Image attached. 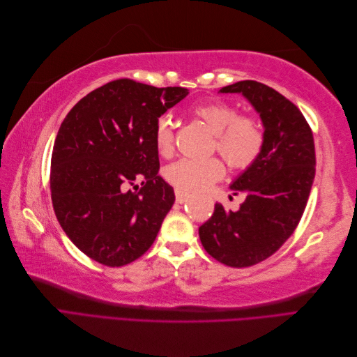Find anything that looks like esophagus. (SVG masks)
Masks as SVG:
<instances>
[{
	"mask_svg": "<svg viewBox=\"0 0 357 357\" xmlns=\"http://www.w3.org/2000/svg\"><path fill=\"white\" fill-rule=\"evenodd\" d=\"M190 198V195L188 192H185V190H181V189H176V201L178 202V204H183V202H186L188 199Z\"/></svg>",
	"mask_w": 357,
	"mask_h": 357,
	"instance_id": "esophagus-1",
	"label": "esophagus"
}]
</instances>
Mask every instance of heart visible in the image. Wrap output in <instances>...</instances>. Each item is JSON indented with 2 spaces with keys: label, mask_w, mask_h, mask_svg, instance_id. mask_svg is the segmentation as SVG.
<instances>
[{
  "label": "heart",
  "mask_w": 357,
  "mask_h": 357,
  "mask_svg": "<svg viewBox=\"0 0 357 357\" xmlns=\"http://www.w3.org/2000/svg\"><path fill=\"white\" fill-rule=\"evenodd\" d=\"M192 113L214 134L213 149L225 158L234 169H247L261 158L265 146V129L255 116L240 114L236 107L223 101H205L192 109ZM155 146L164 158L174 149V132L168 116H160L155 126ZM225 176V164L218 156L204 159L183 158L165 168V178L177 189L197 192Z\"/></svg>",
  "instance_id": "obj_1"
}]
</instances>
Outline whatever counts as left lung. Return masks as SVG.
Masks as SVG:
<instances>
[{
	"label": "left lung",
	"instance_id": "obj_1",
	"mask_svg": "<svg viewBox=\"0 0 357 357\" xmlns=\"http://www.w3.org/2000/svg\"><path fill=\"white\" fill-rule=\"evenodd\" d=\"M220 92L245 96L262 119L266 139L256 164L231 185L234 195H245L240 210L215 204L199 238L215 261L245 268L274 255L296 229L316 174L314 139L298 107L269 86L243 80Z\"/></svg>",
	"mask_w": 357,
	"mask_h": 357
}]
</instances>
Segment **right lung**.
Wrapping results in <instances>:
<instances>
[{
	"label": "right lung",
	"mask_w": 357,
	"mask_h": 357,
	"mask_svg": "<svg viewBox=\"0 0 357 357\" xmlns=\"http://www.w3.org/2000/svg\"><path fill=\"white\" fill-rule=\"evenodd\" d=\"M119 79L92 91L63 119L50 164L61 228L86 256L123 266L153 244L174 189L158 176V119L188 95ZM135 181L142 188L130 189Z\"/></svg>",
	"instance_id": "right-lung-1"
}]
</instances>
